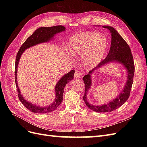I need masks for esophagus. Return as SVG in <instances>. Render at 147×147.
I'll list each match as a JSON object with an SVG mask.
<instances>
[{
	"mask_svg": "<svg viewBox=\"0 0 147 147\" xmlns=\"http://www.w3.org/2000/svg\"><path fill=\"white\" fill-rule=\"evenodd\" d=\"M74 77L75 78H81L82 77V74L81 72V71L79 70H77L76 72H75V73Z\"/></svg>",
	"mask_w": 147,
	"mask_h": 147,
	"instance_id": "esophagus-1",
	"label": "esophagus"
}]
</instances>
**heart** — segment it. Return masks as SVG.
<instances>
[{
  "instance_id": "heart-1",
  "label": "heart",
  "mask_w": 147,
  "mask_h": 147,
  "mask_svg": "<svg viewBox=\"0 0 147 147\" xmlns=\"http://www.w3.org/2000/svg\"><path fill=\"white\" fill-rule=\"evenodd\" d=\"M69 50L75 57L82 56L86 68H94L99 64L107 48V40L102 34L86 32L75 34L69 38Z\"/></svg>"
}]
</instances>
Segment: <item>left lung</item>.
Here are the masks:
<instances>
[{
  "instance_id": "8db88e82",
  "label": "left lung",
  "mask_w": 147,
  "mask_h": 147,
  "mask_svg": "<svg viewBox=\"0 0 147 147\" xmlns=\"http://www.w3.org/2000/svg\"><path fill=\"white\" fill-rule=\"evenodd\" d=\"M103 28L108 29L112 34V42H111L109 53L105 59L101 61L97 67L89 72V74L84 75L83 77V81L85 85L84 94L83 97V100L89 109L96 112H112L119 108L128 99L130 96L135 71L134 59H133L131 48L128 44L113 28L108 26H103ZM113 61H116L122 63L128 70V80L123 91L120 93L117 98H115L108 104L99 106L89 104L86 99V95L91 85V72L92 71L95 70L97 68H100L107 63Z\"/></svg>"
}]
</instances>
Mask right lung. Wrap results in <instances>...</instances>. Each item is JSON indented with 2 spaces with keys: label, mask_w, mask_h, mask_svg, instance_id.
I'll return each mask as SVG.
<instances>
[{
  "label": "right lung",
  "mask_w": 147,
  "mask_h": 147,
  "mask_svg": "<svg viewBox=\"0 0 147 147\" xmlns=\"http://www.w3.org/2000/svg\"><path fill=\"white\" fill-rule=\"evenodd\" d=\"M65 28L63 26H55L53 27L45 28L42 27L37 29L35 32L29 37L27 40L23 43V45L20 47V50L17 53L15 61V83L16 89L18 91V96L21 102V103L24 105V106L26 109H28L30 112L36 113H45L51 112L52 111H54L57 109L63 101V96L64 92V89L66 84L69 82L70 80L74 78V75L75 72V70H71L70 72L64 75V76L62 77L59 82L57 83L55 86V91H56V98L53 104L50 105L45 107H38L36 105L30 103L29 102L26 100L24 97L22 96L20 93V89L18 88V85L17 83V68L18 65L19 61L22 55L26 49H27L29 47L34 46L37 44L47 42L51 40L54 35L57 33H59L65 30Z\"/></svg>",
  "instance_id": "right-lung-1"
}]
</instances>
